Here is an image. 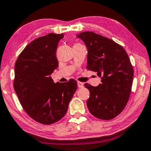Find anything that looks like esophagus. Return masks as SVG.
Segmentation results:
<instances>
[{
	"label": "esophagus",
	"mask_w": 151,
	"mask_h": 151,
	"mask_svg": "<svg viewBox=\"0 0 151 151\" xmlns=\"http://www.w3.org/2000/svg\"><path fill=\"white\" fill-rule=\"evenodd\" d=\"M78 88H83V83H81L80 81H78Z\"/></svg>",
	"instance_id": "1"
}]
</instances>
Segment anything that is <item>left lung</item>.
<instances>
[{"instance_id": "1", "label": "left lung", "mask_w": 151, "mask_h": 151, "mask_svg": "<svg viewBox=\"0 0 151 151\" xmlns=\"http://www.w3.org/2000/svg\"><path fill=\"white\" fill-rule=\"evenodd\" d=\"M77 37L87 47L86 68L101 77L96 87L84 84L90 91L88 108L99 119H113L126 107L131 92L133 68L129 57L121 45L93 32H83Z\"/></svg>"}]
</instances>
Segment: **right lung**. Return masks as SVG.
I'll use <instances>...</instances> for the list:
<instances>
[{"label":"right lung","mask_w":151,"mask_h":151,"mask_svg":"<svg viewBox=\"0 0 151 151\" xmlns=\"http://www.w3.org/2000/svg\"><path fill=\"white\" fill-rule=\"evenodd\" d=\"M63 34H49L30 43L15 64L14 90L23 110L44 125L60 121L77 89V81L55 83L50 77L58 67L56 49Z\"/></svg>","instance_id":"obj_1"}]
</instances>
